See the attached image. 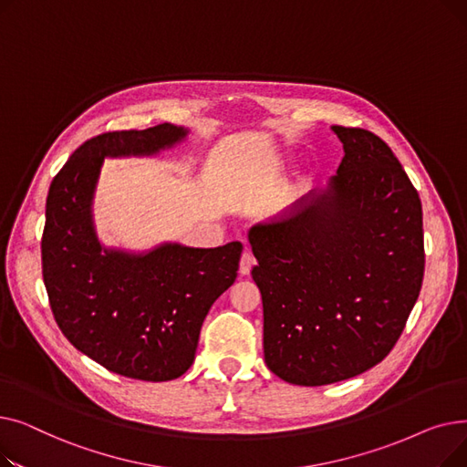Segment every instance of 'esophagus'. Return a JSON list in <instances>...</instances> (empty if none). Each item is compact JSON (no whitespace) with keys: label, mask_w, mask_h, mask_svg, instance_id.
Returning <instances> with one entry per match:
<instances>
[{"label":"esophagus","mask_w":467,"mask_h":467,"mask_svg":"<svg viewBox=\"0 0 467 467\" xmlns=\"http://www.w3.org/2000/svg\"><path fill=\"white\" fill-rule=\"evenodd\" d=\"M254 265H255V257H254V254L250 250H246V252L242 254V257H240V275L242 276H248Z\"/></svg>","instance_id":"obj_1"}]
</instances>
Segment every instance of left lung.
Segmentation results:
<instances>
[{
    "mask_svg": "<svg viewBox=\"0 0 467 467\" xmlns=\"http://www.w3.org/2000/svg\"><path fill=\"white\" fill-rule=\"evenodd\" d=\"M337 174L250 229L266 367L297 386L352 379L401 337L424 278L420 196L386 141L331 127Z\"/></svg>",
    "mask_w": 467,
    "mask_h": 467,
    "instance_id": "1",
    "label": "left lung"
}]
</instances>
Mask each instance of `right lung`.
<instances>
[{
    "label": "right lung",
    "instance_id": "1",
    "mask_svg": "<svg viewBox=\"0 0 467 467\" xmlns=\"http://www.w3.org/2000/svg\"><path fill=\"white\" fill-rule=\"evenodd\" d=\"M187 132L162 122L90 138L47 196L43 282L60 331L108 371L147 382L174 380L192 365L210 306L236 280L242 244L109 250L96 236L92 199L106 157L157 155Z\"/></svg>",
    "mask_w": 467,
    "mask_h": 467
}]
</instances>
